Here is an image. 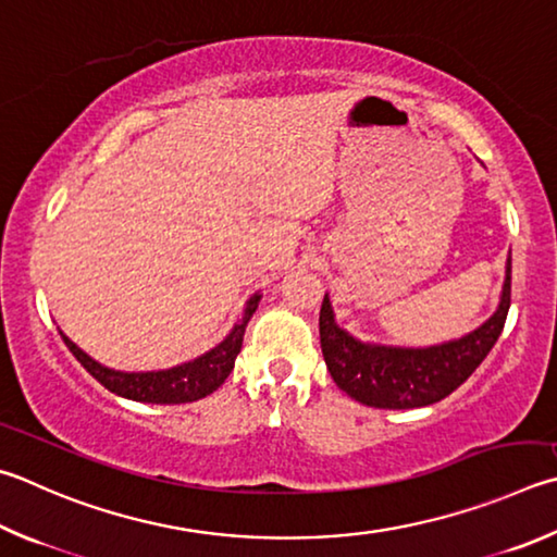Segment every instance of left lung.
Segmentation results:
<instances>
[{"instance_id":"1","label":"left lung","mask_w":557,"mask_h":557,"mask_svg":"<svg viewBox=\"0 0 557 557\" xmlns=\"http://www.w3.org/2000/svg\"><path fill=\"white\" fill-rule=\"evenodd\" d=\"M511 305V256L507 258L499 305L492 317L460 338L407 348L360 341L341 329L329 292L319 313L321 350L333 382L366 407L419 409L448 397L487 358L502 336Z\"/></svg>"}]
</instances>
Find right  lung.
I'll return each mask as SVG.
<instances>
[{
	"label": "right lung",
	"mask_w": 557,
	"mask_h": 557,
	"mask_svg": "<svg viewBox=\"0 0 557 557\" xmlns=\"http://www.w3.org/2000/svg\"><path fill=\"white\" fill-rule=\"evenodd\" d=\"M260 292H256L244 307V317L234 323V329L226 333V338L216 343L214 348L201 352L199 358L180 362L175 368L165 370H148V372H124L107 368L102 362H97L92 356L75 346L63 331H60V338L65 341L70 352L77 358L79 366H83L89 375H92L99 384H104L109 392L119 394L124 399L134 401H146V404H185V401H197L205 399L207 394L216 392L228 372L234 370L236 356L244 346V333L246 323L250 321L252 311L258 309Z\"/></svg>",
	"instance_id": "add662e5"
}]
</instances>
